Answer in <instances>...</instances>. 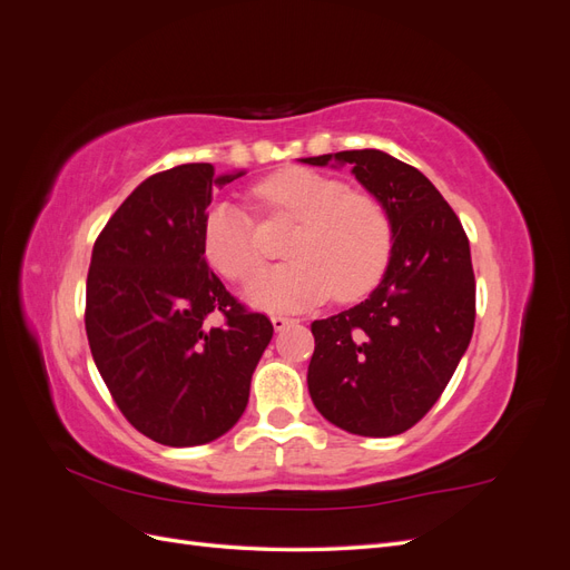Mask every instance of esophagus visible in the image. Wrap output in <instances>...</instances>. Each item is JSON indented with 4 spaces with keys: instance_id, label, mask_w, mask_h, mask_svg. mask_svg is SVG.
<instances>
[{
    "instance_id": "1",
    "label": "esophagus",
    "mask_w": 570,
    "mask_h": 570,
    "mask_svg": "<svg viewBox=\"0 0 570 570\" xmlns=\"http://www.w3.org/2000/svg\"><path fill=\"white\" fill-rule=\"evenodd\" d=\"M271 323H273V331H275V333H281V331H285L287 325L295 323V318H287V316H271Z\"/></svg>"
}]
</instances>
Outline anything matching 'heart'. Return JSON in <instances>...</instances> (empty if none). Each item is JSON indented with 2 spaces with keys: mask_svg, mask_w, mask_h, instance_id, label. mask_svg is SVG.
<instances>
[{
  "mask_svg": "<svg viewBox=\"0 0 570 570\" xmlns=\"http://www.w3.org/2000/svg\"><path fill=\"white\" fill-rule=\"evenodd\" d=\"M271 212L299 220L287 247L289 264L266 271L249 285L247 299L268 312H302L335 299L352 302L371 292L390 262L392 223L383 204L352 193L347 183L308 168H285L256 185ZM209 264L230 281H249L262 266L254 218L235 202H216L202 223Z\"/></svg>",
  "mask_w": 570,
  "mask_h": 570,
  "instance_id": "1",
  "label": "heart"
}]
</instances>
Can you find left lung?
I'll return each mask as SVG.
<instances>
[{"instance_id": "left-lung-1", "label": "left lung", "mask_w": 570, "mask_h": 570, "mask_svg": "<svg viewBox=\"0 0 570 570\" xmlns=\"http://www.w3.org/2000/svg\"><path fill=\"white\" fill-rule=\"evenodd\" d=\"M302 164L352 168L392 223L390 262L368 299L312 323L308 394L323 419L352 435H400L440 400L469 350V237L438 187L387 151H335Z\"/></svg>"}]
</instances>
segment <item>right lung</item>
<instances>
[{
  "label": "right lung",
  "mask_w": 570,
  "mask_h": 570,
  "mask_svg": "<svg viewBox=\"0 0 570 570\" xmlns=\"http://www.w3.org/2000/svg\"><path fill=\"white\" fill-rule=\"evenodd\" d=\"M214 174L183 164L137 185L97 237L85 331L95 366L124 416L166 446L206 444L243 416L252 373L273 337L209 268L202 223ZM220 311L227 325L206 326Z\"/></svg>",
  "instance_id": "1"
}]
</instances>
